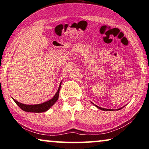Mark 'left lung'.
<instances>
[{"instance_id": "8db88e82", "label": "left lung", "mask_w": 149, "mask_h": 149, "mask_svg": "<svg viewBox=\"0 0 149 149\" xmlns=\"http://www.w3.org/2000/svg\"><path fill=\"white\" fill-rule=\"evenodd\" d=\"M95 105V106L97 107L98 109H101V110H103V111H112V109H105V108H102V107H99V106H97V105ZM122 109V107H121V108H120V109H118L117 110H120V109Z\"/></svg>"}]
</instances>
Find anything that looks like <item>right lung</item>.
I'll use <instances>...</instances> for the list:
<instances>
[{"label":"right lung","instance_id":"add662e5","mask_svg":"<svg viewBox=\"0 0 149 149\" xmlns=\"http://www.w3.org/2000/svg\"><path fill=\"white\" fill-rule=\"evenodd\" d=\"M61 83H60V86L58 87V89L56 93L55 94V95L53 97L51 100L49 101H47L46 102L40 103V104H36V105H26L23 104V103H19V101L13 99L15 102L16 103V104L18 105V106L20 107V108L22 109V110L27 112H34V113H41V112H44L46 111L47 110L50 108V107L52 106V105L54 104V103L56 102L58 99L59 96V91L60 89V87H61Z\"/></svg>","mask_w":149,"mask_h":149}]
</instances>
